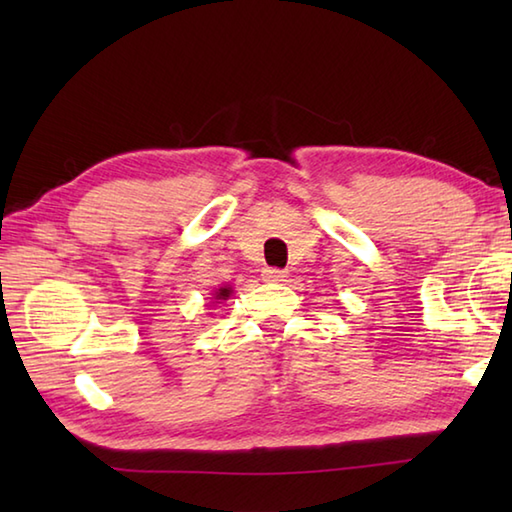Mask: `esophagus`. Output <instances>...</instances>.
Listing matches in <instances>:
<instances>
[{
	"instance_id": "1",
	"label": "esophagus",
	"mask_w": 512,
	"mask_h": 512,
	"mask_svg": "<svg viewBox=\"0 0 512 512\" xmlns=\"http://www.w3.org/2000/svg\"><path fill=\"white\" fill-rule=\"evenodd\" d=\"M262 277H264V281H268V284H281V281H286L288 273H286V270H279V268H266Z\"/></svg>"
}]
</instances>
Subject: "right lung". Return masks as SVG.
Listing matches in <instances>:
<instances>
[{
    "label": "right lung",
    "mask_w": 512,
    "mask_h": 512,
    "mask_svg": "<svg viewBox=\"0 0 512 512\" xmlns=\"http://www.w3.org/2000/svg\"><path fill=\"white\" fill-rule=\"evenodd\" d=\"M231 297V288H220V292H215V299H228Z\"/></svg>",
    "instance_id": "1"
}]
</instances>
